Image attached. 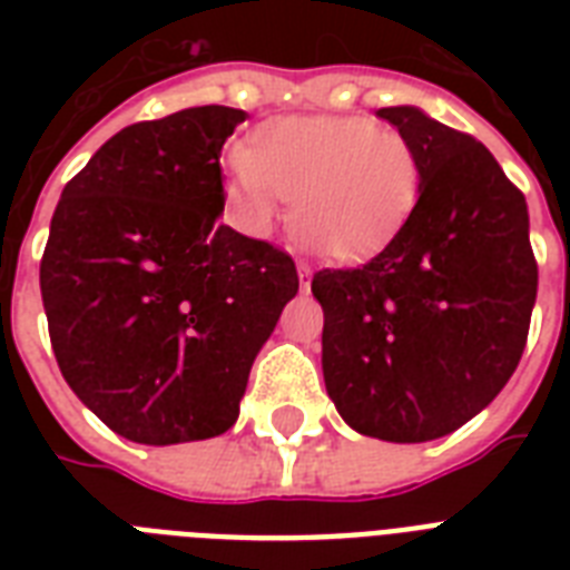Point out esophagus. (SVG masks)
<instances>
[{
	"label": "esophagus",
	"instance_id": "34e87169",
	"mask_svg": "<svg viewBox=\"0 0 570 570\" xmlns=\"http://www.w3.org/2000/svg\"><path fill=\"white\" fill-rule=\"evenodd\" d=\"M298 281H302V289H307V286H311V268L304 266H298Z\"/></svg>",
	"mask_w": 570,
	"mask_h": 570
}]
</instances>
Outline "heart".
I'll return each instance as SVG.
<instances>
[{"mask_svg":"<svg viewBox=\"0 0 570 570\" xmlns=\"http://www.w3.org/2000/svg\"><path fill=\"white\" fill-rule=\"evenodd\" d=\"M233 191L257 224L295 200L293 236L307 254L355 263L387 248L423 191V163L399 129L366 118H286L257 147H233Z\"/></svg>","mask_w":570,"mask_h":570,"instance_id":"b5f03b06","label":"heart"}]
</instances>
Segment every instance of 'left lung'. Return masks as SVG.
Listing matches in <instances>:
<instances>
[{
    "instance_id": "obj_1",
    "label": "left lung",
    "mask_w": 570,
    "mask_h": 570,
    "mask_svg": "<svg viewBox=\"0 0 570 570\" xmlns=\"http://www.w3.org/2000/svg\"><path fill=\"white\" fill-rule=\"evenodd\" d=\"M416 147L423 191L387 248L322 268V373L340 416L390 443L455 432L521 361L539 266L521 189L482 141L414 106L375 111Z\"/></svg>"
}]
</instances>
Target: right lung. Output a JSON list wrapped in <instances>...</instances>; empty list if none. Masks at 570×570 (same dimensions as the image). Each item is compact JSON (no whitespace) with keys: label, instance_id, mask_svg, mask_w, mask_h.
Returning a JSON list of instances; mask_svg holds the SVG:
<instances>
[{"label":"right lung","instance_id":"obj_1","mask_svg":"<svg viewBox=\"0 0 570 570\" xmlns=\"http://www.w3.org/2000/svg\"><path fill=\"white\" fill-rule=\"evenodd\" d=\"M248 118L197 106L120 129L61 191L40 259L58 370L127 441H206L298 293L286 250L227 224L222 147Z\"/></svg>","mask_w":570,"mask_h":570}]
</instances>
